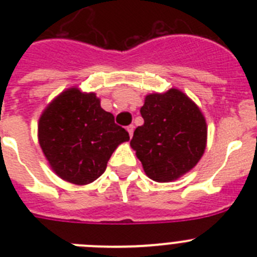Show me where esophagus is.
<instances>
[{
	"label": "esophagus",
	"mask_w": 257,
	"mask_h": 257,
	"mask_svg": "<svg viewBox=\"0 0 257 257\" xmlns=\"http://www.w3.org/2000/svg\"><path fill=\"white\" fill-rule=\"evenodd\" d=\"M134 128H135V127H134L133 124H130V126L127 127V131H128V135H130V136H133V134H134Z\"/></svg>",
	"instance_id": "esophagus-1"
}]
</instances>
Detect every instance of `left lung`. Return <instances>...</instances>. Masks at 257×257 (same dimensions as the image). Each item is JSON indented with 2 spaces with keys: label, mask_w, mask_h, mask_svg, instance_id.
<instances>
[{
  "label": "left lung",
  "mask_w": 257,
  "mask_h": 257,
  "mask_svg": "<svg viewBox=\"0 0 257 257\" xmlns=\"http://www.w3.org/2000/svg\"><path fill=\"white\" fill-rule=\"evenodd\" d=\"M140 113L144 124L136 127L130 145L147 176L170 183L190 171L207 142V124L196 103L178 88H170L147 95Z\"/></svg>",
  "instance_id": "left-lung-1"
}]
</instances>
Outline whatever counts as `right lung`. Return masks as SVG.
Instances as JSON below:
<instances>
[{
	"mask_svg": "<svg viewBox=\"0 0 257 257\" xmlns=\"http://www.w3.org/2000/svg\"><path fill=\"white\" fill-rule=\"evenodd\" d=\"M127 140L128 133L114 123L96 95L77 87L56 96L38 121V142L51 169L77 185L101 176L113 152Z\"/></svg>",
	"mask_w": 257,
	"mask_h": 257,
	"instance_id": "add662e5",
	"label": "right lung"
}]
</instances>
